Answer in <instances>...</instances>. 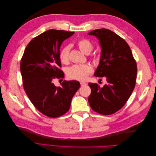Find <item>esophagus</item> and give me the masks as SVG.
<instances>
[{
    "mask_svg": "<svg viewBox=\"0 0 156 156\" xmlns=\"http://www.w3.org/2000/svg\"><path fill=\"white\" fill-rule=\"evenodd\" d=\"M81 83V85L83 87V86H85V85H87V83H84V82H81V83Z\"/></svg>",
    "mask_w": 156,
    "mask_h": 156,
    "instance_id": "34e87169",
    "label": "esophagus"
}]
</instances>
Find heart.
I'll use <instances>...</instances> for the list:
<instances>
[{
  "label": "heart",
  "instance_id": "heart-1",
  "mask_svg": "<svg viewBox=\"0 0 156 156\" xmlns=\"http://www.w3.org/2000/svg\"><path fill=\"white\" fill-rule=\"evenodd\" d=\"M77 45L79 49L84 54H89L92 50V44L87 39L78 41ZM70 46L66 45L62 48L60 53V59L62 63H67L69 60ZM92 68L88 64H75L68 68L67 74L69 78L77 81H84L88 75L92 73Z\"/></svg>",
  "mask_w": 156,
  "mask_h": 156
}]
</instances>
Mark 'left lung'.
Segmentation results:
<instances>
[{
    "label": "left lung",
    "mask_w": 156,
    "mask_h": 156,
    "mask_svg": "<svg viewBox=\"0 0 156 156\" xmlns=\"http://www.w3.org/2000/svg\"><path fill=\"white\" fill-rule=\"evenodd\" d=\"M88 34L97 37L101 49L94 76L105 77L107 81L102 88L96 83L88 84L91 88L89 104L98 113L111 115L125 105L133 90L136 64L128 44L115 32L100 29Z\"/></svg>",
    "instance_id": "left-lung-1"
}]
</instances>
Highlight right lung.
Here are the masks:
<instances>
[{"label": "right lung", "instance_id": "right-lung-1", "mask_svg": "<svg viewBox=\"0 0 156 156\" xmlns=\"http://www.w3.org/2000/svg\"><path fill=\"white\" fill-rule=\"evenodd\" d=\"M73 32L49 30L32 39L27 45L21 61L23 87L32 104L42 114L56 118L67 112L72 98L80 87L77 81H64L61 87L53 83L64 78L60 48Z\"/></svg>", "mask_w": 156, "mask_h": 156}]
</instances>
